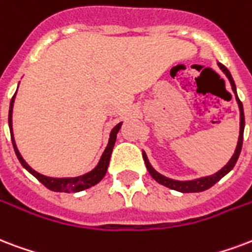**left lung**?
<instances>
[{"instance_id":"left-lung-1","label":"left lung","mask_w":252,"mask_h":252,"mask_svg":"<svg viewBox=\"0 0 252 252\" xmlns=\"http://www.w3.org/2000/svg\"><path fill=\"white\" fill-rule=\"evenodd\" d=\"M218 66H220V70L226 74L227 79L230 80L231 88H233L234 94H235V99H237L238 105H239V112H241V129H239V139H238L237 149L234 152L233 157L230 158V161H228L227 164L224 165L220 170H218V172L214 173V174H211V176L197 178V180H191V181H177V180H172V178H168L165 177V176H162V174H160V173L156 172L155 169L152 168V165L149 164V161H148L147 155L143 152L145 166H147L149 174H151L152 177L155 178L158 184L166 186L169 189L177 190V191H181V193H198V191H203V190L209 189V188H211L213 185H216L220 178L224 177V176L235 166V164H237L238 161V157L241 155L242 144H243V130H245V113H243V105H242V101L239 100V97H238L237 95V87H235V83H234V79L233 76H231V74H230V71H228L222 63H218Z\"/></svg>"}]
</instances>
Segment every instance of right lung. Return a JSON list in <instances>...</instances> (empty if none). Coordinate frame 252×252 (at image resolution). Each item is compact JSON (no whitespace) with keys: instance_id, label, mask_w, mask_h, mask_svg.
Masks as SVG:
<instances>
[{"instance_id":"1","label":"right lung","mask_w":252,"mask_h":252,"mask_svg":"<svg viewBox=\"0 0 252 252\" xmlns=\"http://www.w3.org/2000/svg\"><path fill=\"white\" fill-rule=\"evenodd\" d=\"M15 94H17V92H15ZM15 94L14 96L11 97L10 107H9V128H10L11 143H13V147H14L15 155H17V157H18L19 162L22 164V166H24L29 173H32V176H34L38 181L42 182L47 189L53 190V191H59V193H76V191H82V190L84 189H88V188L96 185L97 182H100L101 180H103V177L105 176V173H107V169H108L109 158H111V155H112L113 145H115V143H116V134H118L119 129L122 128L123 123H119L118 126L111 130V133H109L108 145H107V148H105V151L103 152L99 164L96 165L91 172L86 173V174L79 176V177H67V178L47 177V176H43V174H41V173L35 172L34 169L30 168V166L28 165V162L24 160V157L21 156L18 148H17V145H15L14 136H13V124H11V123H13L11 122V115H13V105H14Z\"/></svg>"}]
</instances>
